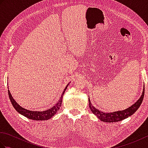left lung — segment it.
Wrapping results in <instances>:
<instances>
[{"label": "left lung", "mask_w": 148, "mask_h": 148, "mask_svg": "<svg viewBox=\"0 0 148 148\" xmlns=\"http://www.w3.org/2000/svg\"><path fill=\"white\" fill-rule=\"evenodd\" d=\"M144 88L143 90V94L141 95V97L137 101L134 103V104L132 105L129 108L125 109L122 111H118L112 112H104L102 111H99V109L95 108L92 103H91L90 100L88 99L89 101V107L94 114H95L97 118L100 120L104 122L108 123H113L121 121L123 119H125L129 117L131 115H132L134 113L136 112L137 110L139 109L140 104L142 103L144 99Z\"/></svg>", "instance_id": "obj_1"}]
</instances>
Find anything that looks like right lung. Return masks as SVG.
I'll list each match as a JSON object with an SVG mask.
<instances>
[{
	"mask_svg": "<svg viewBox=\"0 0 148 148\" xmlns=\"http://www.w3.org/2000/svg\"><path fill=\"white\" fill-rule=\"evenodd\" d=\"M68 85L69 84L66 86L65 89L64 90V91H63V93L60 97V99H59L58 102L55 103V105L52 106V108L48 109L45 110V111H30V110H28L22 108V107H21L16 102V100L13 99V97H12L11 94L10 92H9V90H8V95L12 106H13L14 108L16 110L17 112H18L21 115L25 116V117L29 118L30 119H33V120H48V119L52 118L53 116L58 112L60 108V106L62 105V102L63 95H64L65 90H67Z\"/></svg>",
	"mask_w": 148,
	"mask_h": 148,
	"instance_id": "add662e5",
	"label": "right lung"
}]
</instances>
